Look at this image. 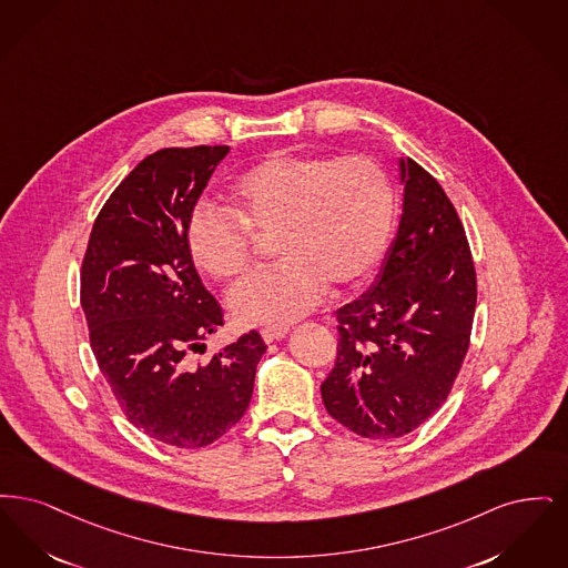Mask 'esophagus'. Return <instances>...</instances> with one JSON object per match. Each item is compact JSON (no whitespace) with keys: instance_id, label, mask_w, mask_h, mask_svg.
Returning a JSON list of instances; mask_svg holds the SVG:
<instances>
[{"instance_id":"esophagus-1","label":"esophagus","mask_w":568,"mask_h":568,"mask_svg":"<svg viewBox=\"0 0 568 568\" xmlns=\"http://www.w3.org/2000/svg\"><path fill=\"white\" fill-rule=\"evenodd\" d=\"M286 335H288V331H286V328H275V326H265V328H261V337H263V342H265V344L280 342V339H284Z\"/></svg>"}]
</instances>
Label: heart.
<instances>
[{"label":"heart","instance_id":"b5f03b06","mask_svg":"<svg viewBox=\"0 0 568 568\" xmlns=\"http://www.w3.org/2000/svg\"><path fill=\"white\" fill-rule=\"evenodd\" d=\"M231 211L197 205L184 246L199 272L231 282L246 270L252 235L282 256L229 295L240 324H288L310 314L326 286L349 288L379 263L395 226L388 173L369 156L273 154L229 186Z\"/></svg>","mask_w":568,"mask_h":568}]
</instances>
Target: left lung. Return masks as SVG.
<instances>
[{
	"instance_id": "1",
	"label": "left lung",
	"mask_w": 568,
	"mask_h": 568,
	"mask_svg": "<svg viewBox=\"0 0 568 568\" xmlns=\"http://www.w3.org/2000/svg\"><path fill=\"white\" fill-rule=\"evenodd\" d=\"M403 214L369 288L337 310V361L326 412L377 442L433 416L469 349L477 280L465 226L442 184L398 159Z\"/></svg>"
}]
</instances>
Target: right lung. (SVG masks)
<instances>
[{"label": "right lung", "mask_w": 568, "mask_h": 568, "mask_svg": "<svg viewBox=\"0 0 568 568\" xmlns=\"http://www.w3.org/2000/svg\"><path fill=\"white\" fill-rule=\"evenodd\" d=\"M229 146L163 149L105 201L80 275L99 371L129 422L159 444H214L246 414L267 346L256 331L191 365L189 349L222 326L184 226Z\"/></svg>", "instance_id": "1"}]
</instances>
